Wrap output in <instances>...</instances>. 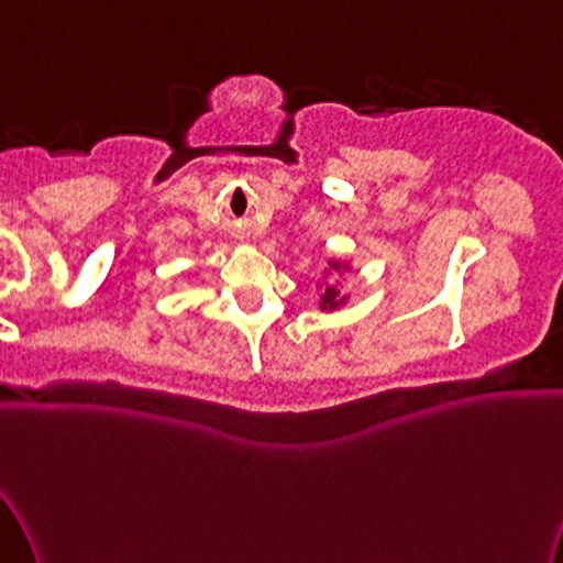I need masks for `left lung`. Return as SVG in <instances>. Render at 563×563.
Segmentation results:
<instances>
[{
	"instance_id": "8db88e82",
	"label": "left lung",
	"mask_w": 563,
	"mask_h": 563,
	"mask_svg": "<svg viewBox=\"0 0 563 563\" xmlns=\"http://www.w3.org/2000/svg\"><path fill=\"white\" fill-rule=\"evenodd\" d=\"M329 266H331V271H346V263H339V261H329ZM346 302V297L344 295H339V289L334 287V284H325V289H323V295H321V310H336L339 305H344Z\"/></svg>"
}]
</instances>
